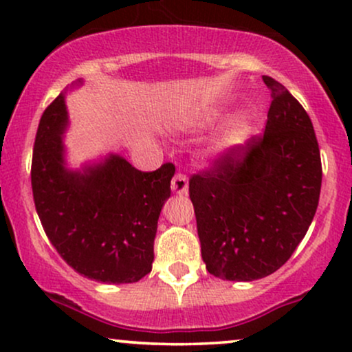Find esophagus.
<instances>
[{"instance_id":"1","label":"esophagus","mask_w":352,"mask_h":352,"mask_svg":"<svg viewBox=\"0 0 352 352\" xmlns=\"http://www.w3.org/2000/svg\"><path fill=\"white\" fill-rule=\"evenodd\" d=\"M172 192L177 193V195H185L188 192V180L187 177L182 175V173H177L172 179Z\"/></svg>"}]
</instances>
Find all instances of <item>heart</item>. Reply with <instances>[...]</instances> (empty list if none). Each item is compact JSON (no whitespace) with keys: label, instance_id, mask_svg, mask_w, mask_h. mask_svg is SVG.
I'll use <instances>...</instances> for the list:
<instances>
[{"label":"heart","instance_id":"1","mask_svg":"<svg viewBox=\"0 0 352 352\" xmlns=\"http://www.w3.org/2000/svg\"><path fill=\"white\" fill-rule=\"evenodd\" d=\"M221 112H208L193 122V125L199 129H205L213 125L221 119ZM250 134H252V124L246 119L245 116H238L235 119H232L230 122L221 129V132L213 139L212 147H210V155L213 157H223L232 153L235 148L241 147L246 140H248Z\"/></svg>","mask_w":352,"mask_h":352}]
</instances>
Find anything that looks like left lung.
Listing matches in <instances>:
<instances>
[{"mask_svg":"<svg viewBox=\"0 0 352 352\" xmlns=\"http://www.w3.org/2000/svg\"><path fill=\"white\" fill-rule=\"evenodd\" d=\"M272 91L265 132L193 173L190 200L201 258L228 281L268 276L289 260L316 213L322 168L309 116L283 84Z\"/></svg>","mask_w":352,"mask_h":352,"instance_id":"8db88e82","label":"left lung"}]
</instances>
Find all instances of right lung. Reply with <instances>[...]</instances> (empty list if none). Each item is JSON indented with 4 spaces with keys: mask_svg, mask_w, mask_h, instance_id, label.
<instances>
[{
    "mask_svg": "<svg viewBox=\"0 0 352 352\" xmlns=\"http://www.w3.org/2000/svg\"><path fill=\"white\" fill-rule=\"evenodd\" d=\"M67 111L60 94L36 132L31 187L47 238L71 268L100 283H135L151 273L160 210L173 164L140 172L109 155L82 170L64 167Z\"/></svg>",
    "mask_w": 352,
    "mask_h": 352,
    "instance_id": "obj_1",
    "label": "right lung"
}]
</instances>
